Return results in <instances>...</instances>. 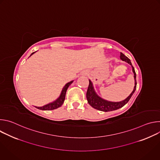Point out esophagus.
Instances as JSON below:
<instances>
[{"label": "esophagus", "mask_w": 160, "mask_h": 160, "mask_svg": "<svg viewBox=\"0 0 160 160\" xmlns=\"http://www.w3.org/2000/svg\"><path fill=\"white\" fill-rule=\"evenodd\" d=\"M84 75H86V72H85V73H84Z\"/></svg>", "instance_id": "1"}]
</instances>
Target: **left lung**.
<instances>
[{"instance_id": "1", "label": "left lung", "mask_w": 160, "mask_h": 160, "mask_svg": "<svg viewBox=\"0 0 160 160\" xmlns=\"http://www.w3.org/2000/svg\"><path fill=\"white\" fill-rule=\"evenodd\" d=\"M120 59L122 61L127 62L132 66V72L133 73L134 82H135V85H134L133 91L132 92V93L123 101H122L120 102L109 101L102 99L99 96H98V94L96 93V90L94 89L92 82H91L90 80H88L89 85H88V89L87 91L86 97H87V99L88 104L92 108H94V109H96L98 110L102 111H105V112L117 110L119 108H122L123 106H125L128 102V101L130 100V99L131 98V97L135 92V91L136 90L137 82H136V73H135V72L134 70V68L133 67L130 60L122 52H120Z\"/></svg>"}]
</instances>
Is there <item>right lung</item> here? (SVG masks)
<instances>
[{
    "label": "right lung",
    "mask_w": 160,
    "mask_h": 160,
    "mask_svg": "<svg viewBox=\"0 0 160 160\" xmlns=\"http://www.w3.org/2000/svg\"><path fill=\"white\" fill-rule=\"evenodd\" d=\"M36 52H34L32 53L30 56L32 55H33ZM73 80L71 81L70 82H68V83H67L64 86V87L62 88V90L61 91V92L60 94V96H59L58 98H57L53 102H50V103H49L48 104H45V105H44L43 106H41V107H37V106H35V107L36 108L38 109H41V110H52V109H57V108L61 107L62 105V104H63V102L64 101L66 90H67L68 87H69L73 83Z\"/></svg>",
    "instance_id": "right-lung-1"
}]
</instances>
